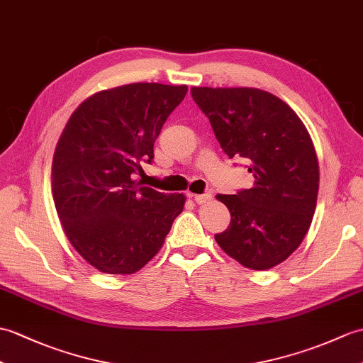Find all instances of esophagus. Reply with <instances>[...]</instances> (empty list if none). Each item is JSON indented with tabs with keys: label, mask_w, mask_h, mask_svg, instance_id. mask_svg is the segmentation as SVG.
Returning a JSON list of instances; mask_svg holds the SVG:
<instances>
[{
	"label": "esophagus",
	"mask_w": 363,
	"mask_h": 363,
	"mask_svg": "<svg viewBox=\"0 0 363 363\" xmlns=\"http://www.w3.org/2000/svg\"><path fill=\"white\" fill-rule=\"evenodd\" d=\"M190 198L195 199L198 204H206V202L212 199V195H210V193H202V195H193V193H190Z\"/></svg>",
	"instance_id": "34e87169"
}]
</instances>
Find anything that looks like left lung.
Wrapping results in <instances>:
<instances>
[{
	"mask_svg": "<svg viewBox=\"0 0 363 363\" xmlns=\"http://www.w3.org/2000/svg\"><path fill=\"white\" fill-rule=\"evenodd\" d=\"M221 148L249 162L254 185L237 195H216L230 225L215 240L227 255L266 271L300 246L313 223L318 159L305 123L294 109L258 88H191Z\"/></svg>",
	"mask_w": 363,
	"mask_h": 363,
	"instance_id": "8db88e82",
	"label": "left lung"
}]
</instances>
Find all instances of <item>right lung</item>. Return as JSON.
<instances>
[{
  "label": "right lung",
  "instance_id": "add662e5",
  "mask_svg": "<svg viewBox=\"0 0 363 363\" xmlns=\"http://www.w3.org/2000/svg\"><path fill=\"white\" fill-rule=\"evenodd\" d=\"M187 85L130 83L99 91L71 114L52 159V196L66 238L104 274L130 275L153 258L185 204L136 179Z\"/></svg>",
  "mask_w": 363,
  "mask_h": 363
}]
</instances>
